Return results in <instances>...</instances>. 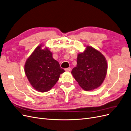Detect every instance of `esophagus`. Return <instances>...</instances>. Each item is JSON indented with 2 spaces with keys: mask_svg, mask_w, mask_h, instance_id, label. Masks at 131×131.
Returning a JSON list of instances; mask_svg holds the SVG:
<instances>
[{
  "mask_svg": "<svg viewBox=\"0 0 131 131\" xmlns=\"http://www.w3.org/2000/svg\"><path fill=\"white\" fill-rule=\"evenodd\" d=\"M65 71H67V72H70L71 71V68L70 67H69V68H66L65 69Z\"/></svg>",
  "mask_w": 131,
  "mask_h": 131,
  "instance_id": "obj_1",
  "label": "esophagus"
}]
</instances>
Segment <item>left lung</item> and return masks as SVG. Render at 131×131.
I'll return each instance as SVG.
<instances>
[{"label": "left lung", "instance_id": "1", "mask_svg": "<svg viewBox=\"0 0 131 131\" xmlns=\"http://www.w3.org/2000/svg\"><path fill=\"white\" fill-rule=\"evenodd\" d=\"M77 62L71 73L84 90L95 89L102 84L108 66L106 59L100 52L87 46L83 53L78 54Z\"/></svg>", "mask_w": 131, "mask_h": 131}]
</instances>
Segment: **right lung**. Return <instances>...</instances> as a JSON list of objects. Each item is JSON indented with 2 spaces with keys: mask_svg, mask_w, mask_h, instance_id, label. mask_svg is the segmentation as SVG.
Here are the masks:
<instances>
[{
  "mask_svg": "<svg viewBox=\"0 0 131 131\" xmlns=\"http://www.w3.org/2000/svg\"><path fill=\"white\" fill-rule=\"evenodd\" d=\"M39 46L28 58L24 71L32 86L38 91L45 92L51 89L65 70L61 69L52 53L46 48Z\"/></svg>",
  "mask_w": 131,
  "mask_h": 131,
  "instance_id": "obj_1",
  "label": "right lung"
}]
</instances>
